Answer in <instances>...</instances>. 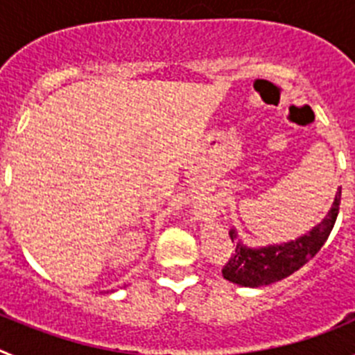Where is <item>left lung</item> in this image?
Wrapping results in <instances>:
<instances>
[{
  "label": "left lung",
  "mask_w": 355,
  "mask_h": 355,
  "mask_svg": "<svg viewBox=\"0 0 355 355\" xmlns=\"http://www.w3.org/2000/svg\"><path fill=\"white\" fill-rule=\"evenodd\" d=\"M340 202L341 188H338L327 215L307 233L300 234L295 240L283 241V243L250 247L238 240L236 229H231L229 236L233 241L236 240V249L222 270L224 279H227L229 283L240 284V286L259 288L277 283L281 279L297 272L300 266L315 258L316 252L327 241L338 218V213H340Z\"/></svg>",
  "instance_id": "obj_1"
}]
</instances>
